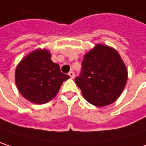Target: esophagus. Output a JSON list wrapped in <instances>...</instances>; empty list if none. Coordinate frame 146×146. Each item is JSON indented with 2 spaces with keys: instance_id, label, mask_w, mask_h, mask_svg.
<instances>
[{
  "instance_id": "esophagus-1",
  "label": "esophagus",
  "mask_w": 146,
  "mask_h": 146,
  "mask_svg": "<svg viewBox=\"0 0 146 146\" xmlns=\"http://www.w3.org/2000/svg\"><path fill=\"white\" fill-rule=\"evenodd\" d=\"M68 75L70 76L71 78H74V73H73V71H70V72L68 73Z\"/></svg>"
}]
</instances>
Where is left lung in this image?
<instances>
[{"mask_svg": "<svg viewBox=\"0 0 146 146\" xmlns=\"http://www.w3.org/2000/svg\"><path fill=\"white\" fill-rule=\"evenodd\" d=\"M127 79L126 66L119 54L111 47L97 44L84 56L75 83L87 102L105 106L120 96Z\"/></svg>", "mask_w": 146, "mask_h": 146, "instance_id": "1", "label": "left lung"}]
</instances>
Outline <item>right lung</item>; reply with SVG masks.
<instances>
[{
	"instance_id": "obj_1",
	"label": "right lung",
	"mask_w": 146,
	"mask_h": 146,
	"mask_svg": "<svg viewBox=\"0 0 146 146\" xmlns=\"http://www.w3.org/2000/svg\"><path fill=\"white\" fill-rule=\"evenodd\" d=\"M21 95L29 102L44 104L56 96L61 85L70 77L61 72L45 50H37L23 58L15 73Z\"/></svg>"
}]
</instances>
